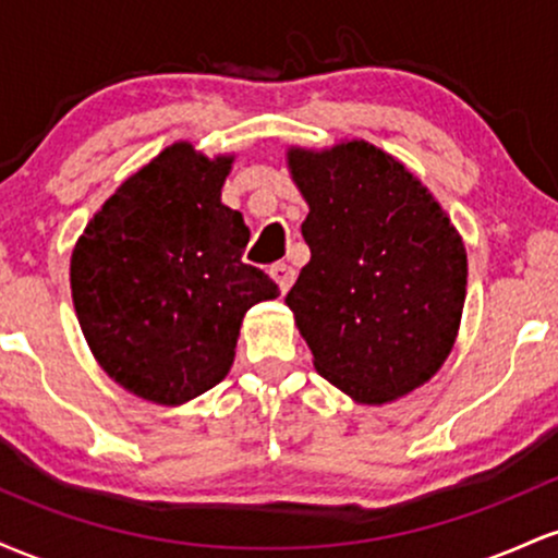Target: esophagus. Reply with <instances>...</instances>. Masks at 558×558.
I'll return each mask as SVG.
<instances>
[{"label":"esophagus","mask_w":558,"mask_h":558,"mask_svg":"<svg viewBox=\"0 0 558 558\" xmlns=\"http://www.w3.org/2000/svg\"><path fill=\"white\" fill-rule=\"evenodd\" d=\"M270 275L272 280L278 283L280 291H288V288L293 286V278H296V270H293L291 265H286V262H275V265L270 267Z\"/></svg>","instance_id":"1"}]
</instances>
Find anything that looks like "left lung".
Listing matches in <instances>:
<instances>
[{"label": "left lung", "mask_w": 558, "mask_h": 558, "mask_svg": "<svg viewBox=\"0 0 558 558\" xmlns=\"http://www.w3.org/2000/svg\"><path fill=\"white\" fill-rule=\"evenodd\" d=\"M310 204V265L286 304L317 373L362 403H386L438 373L466 293L464 243L440 204L367 141L288 151Z\"/></svg>", "instance_id": "1"}]
</instances>
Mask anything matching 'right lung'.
Segmentation results:
<instances>
[{
    "label": "right lung",
    "mask_w": 558,
    "mask_h": 558,
    "mask_svg": "<svg viewBox=\"0 0 558 558\" xmlns=\"http://www.w3.org/2000/svg\"><path fill=\"white\" fill-rule=\"evenodd\" d=\"M233 157L172 144L94 215L70 262L75 315L125 390L175 407L228 375L241 319L278 286L243 262L248 228L220 202Z\"/></svg>",
    "instance_id": "1"
}]
</instances>
